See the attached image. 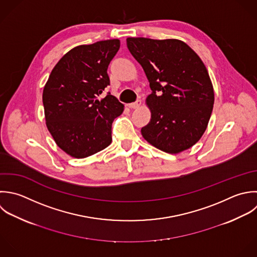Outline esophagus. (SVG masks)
Returning <instances> with one entry per match:
<instances>
[{"mask_svg":"<svg viewBox=\"0 0 257 257\" xmlns=\"http://www.w3.org/2000/svg\"><path fill=\"white\" fill-rule=\"evenodd\" d=\"M140 105H141V100H137V101L134 102V103H129V104H127V106H128L129 108H131V109H137V108L140 107Z\"/></svg>","mask_w":257,"mask_h":257,"instance_id":"esophagus-1","label":"esophagus"}]
</instances>
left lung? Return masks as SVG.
Listing matches in <instances>:
<instances>
[{
  "label": "left lung",
  "instance_id": "1",
  "mask_svg": "<svg viewBox=\"0 0 257 257\" xmlns=\"http://www.w3.org/2000/svg\"><path fill=\"white\" fill-rule=\"evenodd\" d=\"M126 41L152 90L146 99L151 119L141 129L142 136L171 154L192 147L205 132L214 104L213 86L205 65L180 40Z\"/></svg>",
  "mask_w": 257,
  "mask_h": 257
}]
</instances>
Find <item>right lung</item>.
Listing matches in <instances>:
<instances>
[{
    "label": "right lung",
    "mask_w": 257,
    "mask_h": 257,
    "mask_svg": "<svg viewBox=\"0 0 257 257\" xmlns=\"http://www.w3.org/2000/svg\"><path fill=\"white\" fill-rule=\"evenodd\" d=\"M118 39L81 45L65 54L43 91L46 125L56 144L75 158L91 156L111 144L112 123L124 105L110 93L108 66Z\"/></svg>",
    "instance_id": "obj_1"
}]
</instances>
